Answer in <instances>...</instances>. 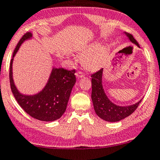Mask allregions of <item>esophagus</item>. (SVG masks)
I'll return each instance as SVG.
<instances>
[{
    "mask_svg": "<svg viewBox=\"0 0 160 160\" xmlns=\"http://www.w3.org/2000/svg\"><path fill=\"white\" fill-rule=\"evenodd\" d=\"M76 76L78 78H82V77L84 76V73L83 72H77L76 73Z\"/></svg>",
    "mask_w": 160,
    "mask_h": 160,
    "instance_id": "1",
    "label": "esophagus"
}]
</instances>
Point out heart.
Instances as JSON below:
<instances>
[{
	"label": "heart",
	"mask_w": 160,
	"mask_h": 160,
	"mask_svg": "<svg viewBox=\"0 0 160 160\" xmlns=\"http://www.w3.org/2000/svg\"><path fill=\"white\" fill-rule=\"evenodd\" d=\"M96 47L92 46L85 52H90L86 54L82 58V63L84 66L89 70H96L99 69L103 64L104 61L105 60L108 55V51L105 49L96 50ZM93 51V52L92 51Z\"/></svg>",
	"instance_id": "b5f03b06"
}]
</instances>
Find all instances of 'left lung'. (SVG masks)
I'll return each instance as SVG.
<instances>
[{
  "label": "left lung",
  "instance_id": "left-lung-1",
  "mask_svg": "<svg viewBox=\"0 0 160 160\" xmlns=\"http://www.w3.org/2000/svg\"><path fill=\"white\" fill-rule=\"evenodd\" d=\"M125 34L132 43L139 47V44L133 38V35L129 33H125ZM102 74H103V68L91 75V98L94 110L98 117L104 119V121L110 122H119L133 113L139 105L142 99L134 104L123 106V107L113 104L108 98L104 91L103 86H102Z\"/></svg>",
  "mask_w": 160,
  "mask_h": 160
}]
</instances>
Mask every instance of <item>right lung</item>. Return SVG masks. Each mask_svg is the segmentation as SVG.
<instances>
[{
	"label": "right lung",
	"instance_id": "obj_1",
	"mask_svg": "<svg viewBox=\"0 0 160 160\" xmlns=\"http://www.w3.org/2000/svg\"><path fill=\"white\" fill-rule=\"evenodd\" d=\"M31 32L23 35L14 50L9 66V82L12 92L19 105L29 116L44 122L59 119L66 110L71 90L76 82V70L53 68L44 88L35 95H23L19 92L12 78L13 58L23 41L32 38Z\"/></svg>",
	"mask_w": 160,
	"mask_h": 160
}]
</instances>
